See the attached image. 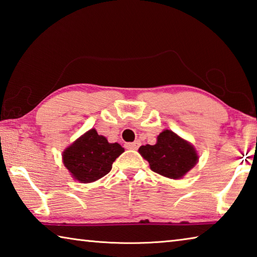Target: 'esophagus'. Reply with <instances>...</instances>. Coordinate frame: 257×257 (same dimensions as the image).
<instances>
[{
  "instance_id": "1",
  "label": "esophagus",
  "mask_w": 257,
  "mask_h": 257,
  "mask_svg": "<svg viewBox=\"0 0 257 257\" xmlns=\"http://www.w3.org/2000/svg\"><path fill=\"white\" fill-rule=\"evenodd\" d=\"M139 145H141V142L136 141L134 143H127V144H125L124 146H125V149H127V150H137Z\"/></svg>"
}]
</instances>
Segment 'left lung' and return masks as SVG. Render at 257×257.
<instances>
[{
  "instance_id": "left-lung-1",
  "label": "left lung",
  "mask_w": 257,
  "mask_h": 257,
  "mask_svg": "<svg viewBox=\"0 0 257 257\" xmlns=\"http://www.w3.org/2000/svg\"><path fill=\"white\" fill-rule=\"evenodd\" d=\"M138 152L152 171L170 179H180L198 162L194 146L168 129L159 135L155 145L141 146Z\"/></svg>"
}]
</instances>
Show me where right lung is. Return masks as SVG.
<instances>
[{
	"label": "right lung",
	"mask_w": 257,
	"mask_h": 257,
	"mask_svg": "<svg viewBox=\"0 0 257 257\" xmlns=\"http://www.w3.org/2000/svg\"><path fill=\"white\" fill-rule=\"evenodd\" d=\"M124 150L118 143L107 139L90 129L64 150L63 164L79 182H93L107 175L112 164Z\"/></svg>",
	"instance_id": "add662e5"
}]
</instances>
